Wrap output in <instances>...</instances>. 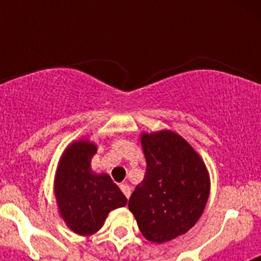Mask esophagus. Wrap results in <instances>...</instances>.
<instances>
[{"mask_svg": "<svg viewBox=\"0 0 261 261\" xmlns=\"http://www.w3.org/2000/svg\"><path fill=\"white\" fill-rule=\"evenodd\" d=\"M120 190L123 191V193L125 195L126 199H129V196H130V187H129V184L123 183L121 186H120Z\"/></svg>", "mask_w": 261, "mask_h": 261, "instance_id": "1", "label": "esophagus"}]
</instances>
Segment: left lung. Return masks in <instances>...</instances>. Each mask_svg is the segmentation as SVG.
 <instances>
[{
    "mask_svg": "<svg viewBox=\"0 0 261 261\" xmlns=\"http://www.w3.org/2000/svg\"><path fill=\"white\" fill-rule=\"evenodd\" d=\"M141 146L146 172L128 208L147 241L166 243L199 221L208 202L211 177L200 154L170 129L141 133Z\"/></svg>",
    "mask_w": 261,
    "mask_h": 261,
    "instance_id": "1",
    "label": "left lung"
}]
</instances>
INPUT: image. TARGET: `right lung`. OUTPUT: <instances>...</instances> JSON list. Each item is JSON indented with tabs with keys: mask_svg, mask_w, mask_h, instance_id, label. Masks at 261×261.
<instances>
[{
	"mask_svg": "<svg viewBox=\"0 0 261 261\" xmlns=\"http://www.w3.org/2000/svg\"><path fill=\"white\" fill-rule=\"evenodd\" d=\"M98 146L81 138L66 146L57 165L53 192L59 213L73 232L82 237L102 229L108 213L128 200L108 174H96L91 159Z\"/></svg>",
	"mask_w": 261,
	"mask_h": 261,
	"instance_id": "1",
	"label": "right lung"
}]
</instances>
